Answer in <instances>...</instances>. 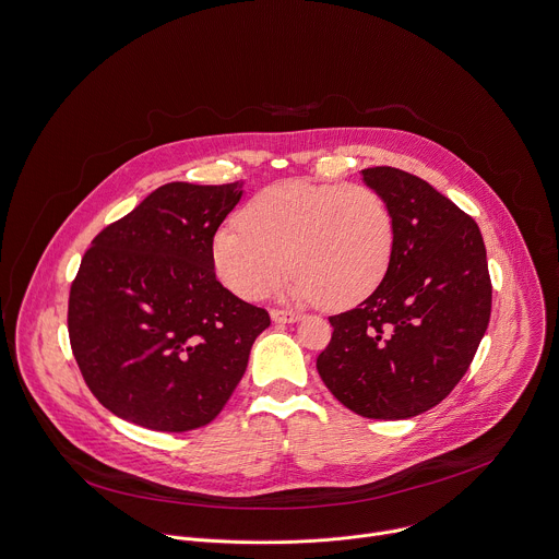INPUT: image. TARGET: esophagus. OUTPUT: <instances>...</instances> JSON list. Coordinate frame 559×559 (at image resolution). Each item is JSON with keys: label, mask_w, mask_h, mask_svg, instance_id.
I'll list each match as a JSON object with an SVG mask.
<instances>
[{"label": "esophagus", "mask_w": 559, "mask_h": 559, "mask_svg": "<svg viewBox=\"0 0 559 559\" xmlns=\"http://www.w3.org/2000/svg\"><path fill=\"white\" fill-rule=\"evenodd\" d=\"M271 320L275 324H293L299 320V313H293V311H282V308H273L271 311Z\"/></svg>", "instance_id": "obj_1"}]
</instances>
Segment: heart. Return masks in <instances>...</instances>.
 <instances>
[{"label":"heart","mask_w":559,"mask_h":559,"mask_svg":"<svg viewBox=\"0 0 559 559\" xmlns=\"http://www.w3.org/2000/svg\"><path fill=\"white\" fill-rule=\"evenodd\" d=\"M395 253V217L384 195L364 183L288 179L246 204L241 224H222L213 237L219 280L246 299L282 284L293 301L322 299L344 308L373 293Z\"/></svg>","instance_id":"b5f03b06"}]
</instances>
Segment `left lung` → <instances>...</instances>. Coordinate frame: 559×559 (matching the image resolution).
Wrapping results in <instances>:
<instances>
[{
    "label": "left lung",
    "mask_w": 559,
    "mask_h": 559,
    "mask_svg": "<svg viewBox=\"0 0 559 559\" xmlns=\"http://www.w3.org/2000/svg\"><path fill=\"white\" fill-rule=\"evenodd\" d=\"M361 179L393 211L395 253L373 293L329 318L318 373L353 413L406 419L440 404L475 357L490 318L486 248L473 217L428 181L391 166Z\"/></svg>",
    "instance_id": "left-lung-1"
}]
</instances>
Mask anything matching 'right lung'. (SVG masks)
Returning <instances> with one entry per match:
<instances>
[{
    "label": "right lung",
    "instance_id": "1",
    "mask_svg": "<svg viewBox=\"0 0 559 559\" xmlns=\"http://www.w3.org/2000/svg\"><path fill=\"white\" fill-rule=\"evenodd\" d=\"M243 181H170L106 226L69 299L73 355L117 417L164 432L213 421L271 326L215 277L213 237Z\"/></svg>",
    "mask_w": 559,
    "mask_h": 559
}]
</instances>
